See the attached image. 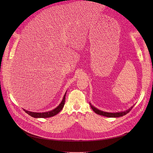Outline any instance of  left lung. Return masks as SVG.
<instances>
[{
  "label": "left lung",
  "instance_id": "left-lung-1",
  "mask_svg": "<svg viewBox=\"0 0 153 153\" xmlns=\"http://www.w3.org/2000/svg\"><path fill=\"white\" fill-rule=\"evenodd\" d=\"M90 105L91 108L94 110V111L95 113H96L98 115H102V116H104V117H112V118H117V117H122L126 114H127L128 113H129L130 111L133 108V107H134V105H133L132 107H131L129 109H128L125 111H120V112H114V113H111V112H107V111H103L102 110H100L98 108H95V107H94L92 104L90 103Z\"/></svg>",
  "mask_w": 153,
  "mask_h": 153
}]
</instances>
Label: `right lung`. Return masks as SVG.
Listing matches in <instances>:
<instances>
[{"instance_id":"obj_1","label":"right lung","mask_w":153,"mask_h":153,"mask_svg":"<svg viewBox=\"0 0 153 153\" xmlns=\"http://www.w3.org/2000/svg\"><path fill=\"white\" fill-rule=\"evenodd\" d=\"M66 92L64 94V95L63 97V99L61 101V102L59 103V105L56 107L54 109L49 111H46V112H42V113H39V112H33V111H28L25 109H23V110L25 111L27 114H28L29 115H30L32 117L34 118H49V117H53L56 115H57L59 112L62 109V108L64 107V102H65V98H66Z\"/></svg>"}]
</instances>
